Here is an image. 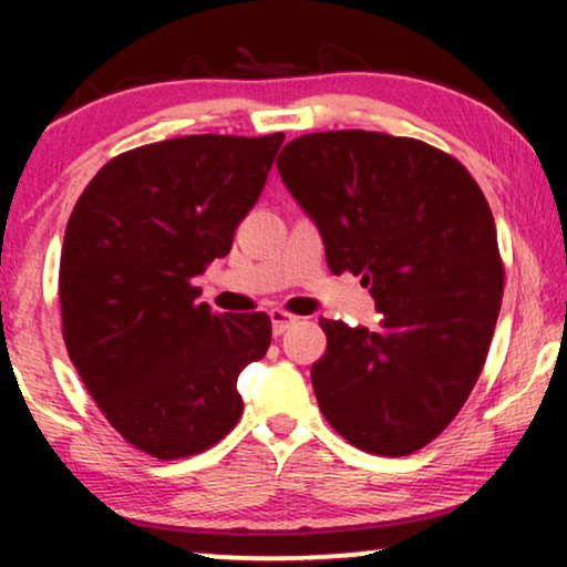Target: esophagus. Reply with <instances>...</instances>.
Returning a JSON list of instances; mask_svg holds the SVG:
<instances>
[{
    "mask_svg": "<svg viewBox=\"0 0 567 567\" xmlns=\"http://www.w3.org/2000/svg\"><path fill=\"white\" fill-rule=\"evenodd\" d=\"M297 322H299V317L284 312V309H274V312H270V324H274V336H284V332L289 330L291 324H297Z\"/></svg>",
    "mask_w": 567,
    "mask_h": 567,
    "instance_id": "esophagus-1",
    "label": "esophagus"
}]
</instances>
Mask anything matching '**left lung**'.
<instances>
[{
    "mask_svg": "<svg viewBox=\"0 0 567 567\" xmlns=\"http://www.w3.org/2000/svg\"><path fill=\"white\" fill-rule=\"evenodd\" d=\"M276 167L332 274L361 276L382 312L377 332L322 320V415L363 452L413 454L454 421L491 348L503 299L491 206L454 157L377 131L299 136Z\"/></svg>",
    "mask_w": 567,
    "mask_h": 567,
    "instance_id": "8db88e82",
    "label": "left lung"
}]
</instances>
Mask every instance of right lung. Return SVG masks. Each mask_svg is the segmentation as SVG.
<instances>
[{
	"label": "right lung",
	"mask_w": 567,
	"mask_h": 567,
	"mask_svg": "<svg viewBox=\"0 0 567 567\" xmlns=\"http://www.w3.org/2000/svg\"><path fill=\"white\" fill-rule=\"evenodd\" d=\"M284 134L181 136L107 162L69 216L59 268L69 359L107 423L157 460L214 446L270 317L216 315L190 281L231 250Z\"/></svg>",
	"instance_id": "right-lung-1"
}]
</instances>
